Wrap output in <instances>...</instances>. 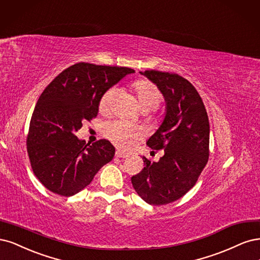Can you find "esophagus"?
<instances>
[{
    "label": "esophagus",
    "mask_w": 260,
    "mask_h": 260,
    "mask_svg": "<svg viewBox=\"0 0 260 260\" xmlns=\"http://www.w3.org/2000/svg\"><path fill=\"white\" fill-rule=\"evenodd\" d=\"M115 156H116V157H122V158H124V157H127L128 154L120 151V150H116V151H115Z\"/></svg>",
    "instance_id": "obj_1"
}]
</instances>
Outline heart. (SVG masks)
Listing matches in <instances>:
<instances>
[{
	"label": "heart",
	"instance_id": "b5f03b06",
	"mask_svg": "<svg viewBox=\"0 0 260 260\" xmlns=\"http://www.w3.org/2000/svg\"><path fill=\"white\" fill-rule=\"evenodd\" d=\"M133 87L141 111H153L160 105L162 95L153 83L147 80H139L134 83ZM115 94L116 88L114 87L105 91L99 102L100 112L108 113L111 111ZM104 134L116 148L124 151L133 149L142 137L141 129L135 124L120 120L108 122L104 127Z\"/></svg>",
	"mask_w": 260,
	"mask_h": 260
}]
</instances>
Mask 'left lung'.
<instances>
[{"mask_svg": "<svg viewBox=\"0 0 260 260\" xmlns=\"http://www.w3.org/2000/svg\"><path fill=\"white\" fill-rule=\"evenodd\" d=\"M140 74L157 86L165 100L164 119L147 140L148 147L163 149L164 155L157 162L142 156L145 167L133 176L132 183L148 204L164 205L185 196L208 161V116L202 98L188 80L156 70Z\"/></svg>", "mask_w": 260, "mask_h": 260, "instance_id": "1", "label": "left lung"}]
</instances>
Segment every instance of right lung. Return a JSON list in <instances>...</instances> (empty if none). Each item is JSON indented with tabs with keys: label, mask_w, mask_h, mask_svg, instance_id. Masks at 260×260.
I'll use <instances>...</instances> for the list:
<instances>
[{
	"label": "right lung",
	"mask_w": 260,
	"mask_h": 260,
	"mask_svg": "<svg viewBox=\"0 0 260 260\" xmlns=\"http://www.w3.org/2000/svg\"><path fill=\"white\" fill-rule=\"evenodd\" d=\"M126 67L79 62L63 70L41 94L32 113L27 149L33 173L49 191L71 197L87 187L115 149L100 139L85 145L75 136L98 114L103 94L134 73Z\"/></svg>",
	"instance_id": "obj_1"
}]
</instances>
